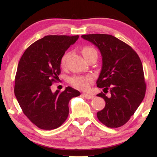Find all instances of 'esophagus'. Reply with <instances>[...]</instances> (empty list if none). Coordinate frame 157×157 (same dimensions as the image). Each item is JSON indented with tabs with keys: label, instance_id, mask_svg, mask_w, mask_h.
<instances>
[{
	"label": "esophagus",
	"instance_id": "34e87169",
	"mask_svg": "<svg viewBox=\"0 0 157 157\" xmlns=\"http://www.w3.org/2000/svg\"><path fill=\"white\" fill-rule=\"evenodd\" d=\"M83 96H84L86 99H92L94 98V96L92 94H87V93H83Z\"/></svg>",
	"mask_w": 157,
	"mask_h": 157
}]
</instances>
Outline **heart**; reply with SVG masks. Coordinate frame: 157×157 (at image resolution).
<instances>
[{"instance_id":"b5f03b06","label":"heart","mask_w":157,"mask_h":157,"mask_svg":"<svg viewBox=\"0 0 157 157\" xmlns=\"http://www.w3.org/2000/svg\"><path fill=\"white\" fill-rule=\"evenodd\" d=\"M82 52L85 59H87L92 55L97 54V52H96V50L94 48L90 47V46H86V47L82 49ZM67 55V53H66V54L63 56L61 59L62 65H65ZM92 82L93 78L91 75H75L72 77L70 79L71 84L75 88L79 90H88Z\"/></svg>"}]
</instances>
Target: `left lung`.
<instances>
[{
    "label": "left lung",
    "instance_id": "obj_1",
    "mask_svg": "<svg viewBox=\"0 0 157 157\" xmlns=\"http://www.w3.org/2000/svg\"><path fill=\"white\" fill-rule=\"evenodd\" d=\"M100 50L102 65L96 84L104 88L96 96L105 101V108L97 117L109 128H119L134 114L145 96L146 85L143 67L137 53L131 46L109 34L82 35Z\"/></svg>",
    "mask_w": 157,
    "mask_h": 157
}]
</instances>
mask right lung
Returning a JSON list of instances; mask_svg holds the SVG:
<instances>
[{
  "mask_svg": "<svg viewBox=\"0 0 157 157\" xmlns=\"http://www.w3.org/2000/svg\"><path fill=\"white\" fill-rule=\"evenodd\" d=\"M79 36H46L33 43L20 59L14 92L23 113L38 128L54 129L65 121L69 102L80 92L71 87L52 92L51 86L61 73L65 52Z\"/></svg>",
  "mask_w": 157,
  "mask_h": 157,
  "instance_id": "add662e5",
  "label": "right lung"
}]
</instances>
